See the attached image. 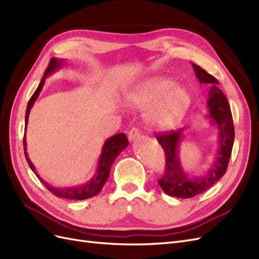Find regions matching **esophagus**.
<instances>
[{"mask_svg": "<svg viewBox=\"0 0 259 259\" xmlns=\"http://www.w3.org/2000/svg\"><path fill=\"white\" fill-rule=\"evenodd\" d=\"M140 137V134L137 128H132L128 133V139L130 142H136V140Z\"/></svg>", "mask_w": 259, "mask_h": 259, "instance_id": "esophagus-1", "label": "esophagus"}]
</instances>
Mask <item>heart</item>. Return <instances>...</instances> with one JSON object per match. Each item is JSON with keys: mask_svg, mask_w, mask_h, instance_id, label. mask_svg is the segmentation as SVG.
I'll list each match as a JSON object with an SVG mask.
<instances>
[{"mask_svg": "<svg viewBox=\"0 0 259 259\" xmlns=\"http://www.w3.org/2000/svg\"><path fill=\"white\" fill-rule=\"evenodd\" d=\"M135 110H147L145 121L152 130L174 128L191 106V94L168 76L154 75L137 83L124 96Z\"/></svg>", "mask_w": 259, "mask_h": 259, "instance_id": "1", "label": "heart"}]
</instances>
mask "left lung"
I'll use <instances>...</instances> for the list:
<instances>
[{
	"instance_id": "obj_1",
	"label": "left lung",
	"mask_w": 259,
	"mask_h": 259,
	"mask_svg": "<svg viewBox=\"0 0 259 259\" xmlns=\"http://www.w3.org/2000/svg\"><path fill=\"white\" fill-rule=\"evenodd\" d=\"M191 65L200 83L209 85L206 117L211 126L215 125L218 130V147L214 161L206 173L202 176H193L184 169L179 156V148L184 142L186 127L156 136L166 156L165 173L159 180V185L162 190L170 197L183 199L192 198L206 191L225 175L234 142V126L230 106L225 94L218 89V81L198 65Z\"/></svg>"
}]
</instances>
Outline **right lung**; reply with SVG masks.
Returning a JSON list of instances; mask_svg holds the SVG:
<instances>
[{
  "instance_id": "obj_1",
  "label": "right lung",
  "mask_w": 259,
  "mask_h": 259,
  "mask_svg": "<svg viewBox=\"0 0 259 259\" xmlns=\"http://www.w3.org/2000/svg\"><path fill=\"white\" fill-rule=\"evenodd\" d=\"M67 60L66 59H60V58H52L50 61V65L46 69V71L42 77V80L38 84L37 89L33 93L32 97L30 98L28 106H27V110H26V116H25V123H26V132H27V124L29 120V114L31 111V108L33 107L34 103L36 101L38 95H40L41 91L43 90V86L45 83V79L55 71H57L58 69H61L64 66H66ZM128 146V140L127 137L125 134H116L111 137H109L106 139V142L104 143L103 149H101V153L98 159L97 163V167L95 173H94L93 177L86 182L85 184L82 185H77L73 187H64V188H59V187H54L50 185L48 182L37 174V171L35 170V167L33 165V163L31 162L29 159L28 153H27V142H26V135L23 137V148H25V156L26 160L29 164L30 168L33 170V173L36 175V177L41 180V183L48 188V189L54 193L56 197L62 198V199H69V200H85V199H90L92 197H95L97 195L101 189H103L104 185L106 184L107 179L109 177V174H110V169L114 160L116 159V156L119 155L125 148Z\"/></svg>"
}]
</instances>
